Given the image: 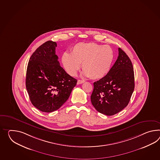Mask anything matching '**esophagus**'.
<instances>
[{
    "label": "esophagus",
    "mask_w": 160,
    "mask_h": 160,
    "mask_svg": "<svg viewBox=\"0 0 160 160\" xmlns=\"http://www.w3.org/2000/svg\"><path fill=\"white\" fill-rule=\"evenodd\" d=\"M83 82H84V80H78V84H82V83H83Z\"/></svg>",
    "instance_id": "34e87169"
}]
</instances>
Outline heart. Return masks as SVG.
Returning <instances> with one entry per match:
<instances>
[{"label":"heart","instance_id":"heart-1","mask_svg":"<svg viewBox=\"0 0 160 160\" xmlns=\"http://www.w3.org/2000/svg\"><path fill=\"white\" fill-rule=\"evenodd\" d=\"M114 59V52L108 46L94 43H78L72 47L70 54H63L62 62L66 72L74 76L80 69L83 74L94 80L108 73Z\"/></svg>","mask_w":160,"mask_h":160}]
</instances>
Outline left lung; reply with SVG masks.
Listing matches in <instances>:
<instances>
[{"label": "left lung", "instance_id": "8db88e82", "mask_svg": "<svg viewBox=\"0 0 160 160\" xmlns=\"http://www.w3.org/2000/svg\"><path fill=\"white\" fill-rule=\"evenodd\" d=\"M134 88L132 63L124 51L118 48L117 59L108 73L94 82L91 103L98 112L113 116L128 105Z\"/></svg>", "mask_w": 160, "mask_h": 160}]
</instances>
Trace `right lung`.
Wrapping results in <instances>:
<instances>
[{
  "label": "right lung",
  "mask_w": 160,
  "mask_h": 160,
  "mask_svg": "<svg viewBox=\"0 0 160 160\" xmlns=\"http://www.w3.org/2000/svg\"><path fill=\"white\" fill-rule=\"evenodd\" d=\"M57 46L51 40L43 43L32 55L27 70L26 88L31 102L46 113L60 108L78 82L60 65Z\"/></svg>",
  "instance_id": "obj_1"
}]
</instances>
